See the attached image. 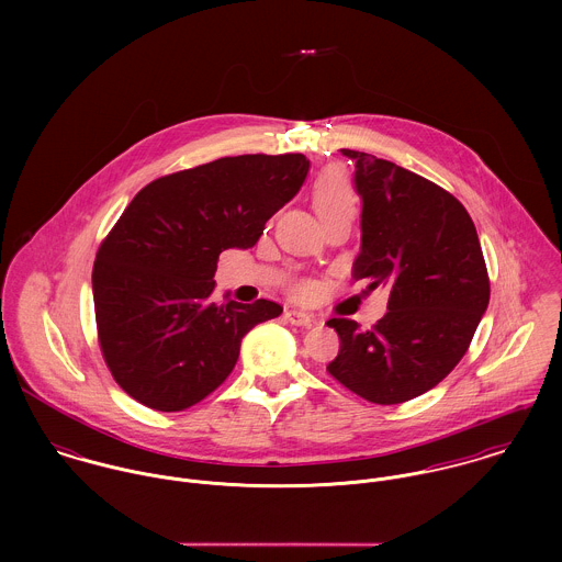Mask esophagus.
I'll use <instances>...</instances> for the list:
<instances>
[{
	"mask_svg": "<svg viewBox=\"0 0 562 562\" xmlns=\"http://www.w3.org/2000/svg\"><path fill=\"white\" fill-rule=\"evenodd\" d=\"M285 321L290 322V324H296V326H310L316 318L312 314H307V312L290 310V312H285Z\"/></svg>",
	"mask_w": 562,
	"mask_h": 562,
	"instance_id": "34e87169",
	"label": "esophagus"
}]
</instances>
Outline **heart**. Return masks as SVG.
<instances>
[{"label":"heart","instance_id":"heart-1","mask_svg":"<svg viewBox=\"0 0 562 562\" xmlns=\"http://www.w3.org/2000/svg\"><path fill=\"white\" fill-rule=\"evenodd\" d=\"M314 205L321 214L322 223L337 216H355L357 196L352 192L350 181L339 168H328L322 172L314 188ZM299 292L307 294L310 285H303Z\"/></svg>","mask_w":562,"mask_h":562}]
</instances>
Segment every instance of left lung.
Masks as SVG:
<instances>
[{
    "label": "left lung",
    "instance_id": "8db88e82",
    "mask_svg": "<svg viewBox=\"0 0 562 562\" xmlns=\"http://www.w3.org/2000/svg\"><path fill=\"white\" fill-rule=\"evenodd\" d=\"M355 164L361 248L352 277L390 290L387 314L366 330L326 322L341 339L328 372L376 404L417 398L463 359L488 305V277L468 210L432 181L376 156L339 149Z\"/></svg>",
    "mask_w": 562,
    "mask_h": 562
}]
</instances>
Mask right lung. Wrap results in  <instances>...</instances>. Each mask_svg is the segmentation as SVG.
<instances>
[{"instance_id": "obj_1", "label": "right lung", "mask_w": 562, "mask_h": 562, "mask_svg": "<svg viewBox=\"0 0 562 562\" xmlns=\"http://www.w3.org/2000/svg\"><path fill=\"white\" fill-rule=\"evenodd\" d=\"M310 172L301 154L221 158L160 177L127 205L92 268L99 344L114 381L156 411H183L234 370L272 301L216 303L218 255L246 250Z\"/></svg>"}]
</instances>
